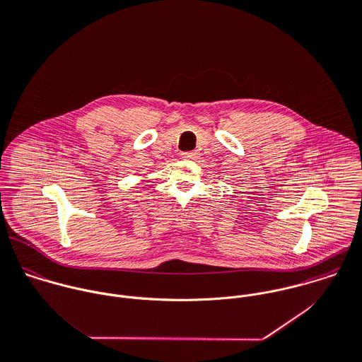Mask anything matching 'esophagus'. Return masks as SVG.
I'll return each instance as SVG.
<instances>
[{
    "label": "esophagus",
    "instance_id": "1",
    "mask_svg": "<svg viewBox=\"0 0 362 362\" xmlns=\"http://www.w3.org/2000/svg\"><path fill=\"white\" fill-rule=\"evenodd\" d=\"M181 157L184 160H197L199 157V153L198 151H187V153H182Z\"/></svg>",
    "mask_w": 362,
    "mask_h": 362
}]
</instances>
